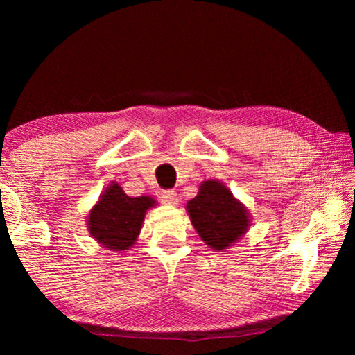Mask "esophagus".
I'll return each instance as SVG.
<instances>
[{
    "label": "esophagus",
    "mask_w": 355,
    "mask_h": 355,
    "mask_svg": "<svg viewBox=\"0 0 355 355\" xmlns=\"http://www.w3.org/2000/svg\"><path fill=\"white\" fill-rule=\"evenodd\" d=\"M163 199H164V202H167V203H171V205H173V203L178 202L177 191H175V189H166V191H163Z\"/></svg>",
    "instance_id": "esophagus-1"
}]
</instances>
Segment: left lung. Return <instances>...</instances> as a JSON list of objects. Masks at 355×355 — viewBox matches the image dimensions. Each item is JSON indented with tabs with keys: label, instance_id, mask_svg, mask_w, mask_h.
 I'll return each instance as SVG.
<instances>
[{
	"label": "left lung",
	"instance_id": "1",
	"mask_svg": "<svg viewBox=\"0 0 355 355\" xmlns=\"http://www.w3.org/2000/svg\"><path fill=\"white\" fill-rule=\"evenodd\" d=\"M186 209L197 233L214 250L227 249L249 227L245 208L216 180L203 182L199 194L188 202Z\"/></svg>",
	"mask_w": 355,
	"mask_h": 355
}]
</instances>
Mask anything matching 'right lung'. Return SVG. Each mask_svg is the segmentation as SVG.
I'll list each match as a JSON object with an SVG mask.
<instances>
[{"label": "right lung", "instance_id": "obj_1", "mask_svg": "<svg viewBox=\"0 0 355 355\" xmlns=\"http://www.w3.org/2000/svg\"><path fill=\"white\" fill-rule=\"evenodd\" d=\"M153 205L152 197H128L114 183L89 214V232L107 250H128L139 235L146 211Z\"/></svg>", "mask_w": 355, "mask_h": 355}]
</instances>
